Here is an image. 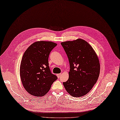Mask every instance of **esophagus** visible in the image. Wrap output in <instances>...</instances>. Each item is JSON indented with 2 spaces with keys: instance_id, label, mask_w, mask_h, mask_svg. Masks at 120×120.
Listing matches in <instances>:
<instances>
[{
  "instance_id": "esophagus-1",
  "label": "esophagus",
  "mask_w": 120,
  "mask_h": 120,
  "mask_svg": "<svg viewBox=\"0 0 120 120\" xmlns=\"http://www.w3.org/2000/svg\"><path fill=\"white\" fill-rule=\"evenodd\" d=\"M56 75H57V76L58 78H59L60 77V76H61V74H57Z\"/></svg>"
}]
</instances>
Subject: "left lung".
<instances>
[{"instance_id":"8db88e82","label":"left lung","mask_w":120,"mask_h":120,"mask_svg":"<svg viewBox=\"0 0 120 120\" xmlns=\"http://www.w3.org/2000/svg\"><path fill=\"white\" fill-rule=\"evenodd\" d=\"M61 44L68 56L70 67L69 79L63 85L71 95L82 97L90 91L98 79V58L91 46L83 39Z\"/></svg>"}]
</instances>
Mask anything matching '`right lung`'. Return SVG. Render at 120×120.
Masks as SVG:
<instances>
[{"label":"right lung","instance_id":"add662e5","mask_svg":"<svg viewBox=\"0 0 120 120\" xmlns=\"http://www.w3.org/2000/svg\"><path fill=\"white\" fill-rule=\"evenodd\" d=\"M57 45L51 41H37L25 52L20 65V77L25 89L31 95L41 97L46 94L57 79L51 73L48 63L50 53Z\"/></svg>","mask_w":120,"mask_h":120}]
</instances>
